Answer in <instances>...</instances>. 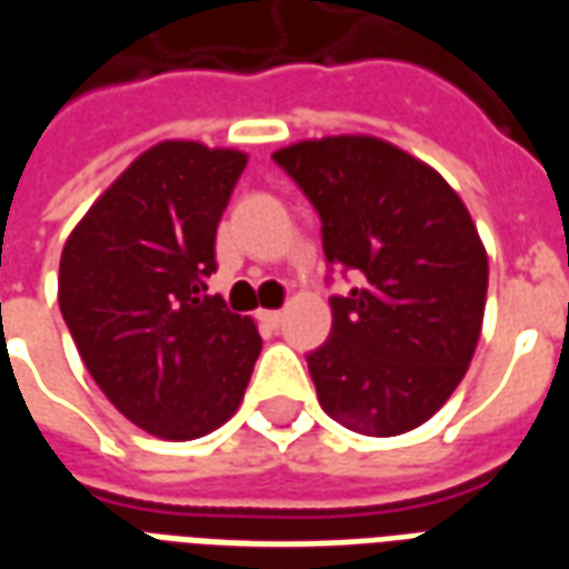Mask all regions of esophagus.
I'll return each mask as SVG.
<instances>
[{"label":"esophagus","mask_w":569,"mask_h":569,"mask_svg":"<svg viewBox=\"0 0 569 569\" xmlns=\"http://www.w3.org/2000/svg\"><path fill=\"white\" fill-rule=\"evenodd\" d=\"M259 320L264 322V326H271V329H277V326L283 322V313H280V310H259Z\"/></svg>","instance_id":"1"}]
</instances>
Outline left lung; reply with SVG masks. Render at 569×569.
Returning <instances> with one entry per match:
<instances>
[{"label": "left lung", "mask_w": 569, "mask_h": 569, "mask_svg": "<svg viewBox=\"0 0 569 569\" xmlns=\"http://www.w3.org/2000/svg\"><path fill=\"white\" fill-rule=\"evenodd\" d=\"M320 216L332 296L329 341L308 353L322 411L362 436H399L439 411L476 353L488 252L432 167L375 137L273 151ZM332 283V277H326Z\"/></svg>", "instance_id": "left-lung-1"}]
</instances>
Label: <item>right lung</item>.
Masks as SVG:
<instances>
[{
  "mask_svg": "<svg viewBox=\"0 0 569 569\" xmlns=\"http://www.w3.org/2000/svg\"><path fill=\"white\" fill-rule=\"evenodd\" d=\"M247 154L158 142L118 176L60 256V313L109 402L140 429L188 441L243 399L261 338L207 296L216 228Z\"/></svg>",
  "mask_w": 569,
  "mask_h": 569,
  "instance_id": "right-lung-1",
  "label": "right lung"
}]
</instances>
